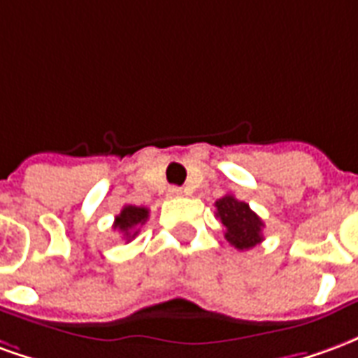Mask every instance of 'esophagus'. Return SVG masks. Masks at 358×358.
<instances>
[{"instance_id": "34e87169", "label": "esophagus", "mask_w": 358, "mask_h": 358, "mask_svg": "<svg viewBox=\"0 0 358 358\" xmlns=\"http://www.w3.org/2000/svg\"><path fill=\"white\" fill-rule=\"evenodd\" d=\"M166 195H169V197H182V195H184V189L178 186H171L166 189Z\"/></svg>"}]
</instances>
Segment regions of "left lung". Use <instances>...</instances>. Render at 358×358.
I'll return each mask as SVG.
<instances>
[{"mask_svg": "<svg viewBox=\"0 0 358 358\" xmlns=\"http://www.w3.org/2000/svg\"><path fill=\"white\" fill-rule=\"evenodd\" d=\"M217 218L226 228L224 238L236 249H251L263 241L264 222L257 213L251 210L245 201L236 199L234 195H224L215 203Z\"/></svg>", "mask_w": 358, "mask_h": 358, "instance_id": "8db88e82", "label": "left lung"}]
</instances>
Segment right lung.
<instances>
[{
  "mask_svg": "<svg viewBox=\"0 0 358 358\" xmlns=\"http://www.w3.org/2000/svg\"><path fill=\"white\" fill-rule=\"evenodd\" d=\"M149 218V209L145 207H136V205H126L120 210V215L115 217V224L113 228L117 232L122 234V238L126 241L134 240L138 232H140V226L145 224V220Z\"/></svg>",
  "mask_w": 358,
  "mask_h": 358,
  "instance_id": "add662e5",
  "label": "right lung"
}]
</instances>
